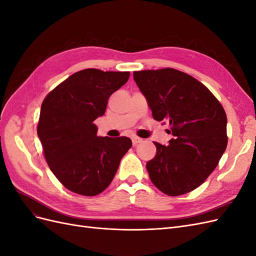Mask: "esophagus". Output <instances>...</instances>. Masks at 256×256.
Instances as JSON below:
<instances>
[{
	"label": "esophagus",
	"instance_id": "34e87169",
	"mask_svg": "<svg viewBox=\"0 0 256 256\" xmlns=\"http://www.w3.org/2000/svg\"><path fill=\"white\" fill-rule=\"evenodd\" d=\"M131 140H132L134 145H136V144H138V143H142V142H143V138H138V136H132V138H131Z\"/></svg>",
	"mask_w": 256,
	"mask_h": 256
}]
</instances>
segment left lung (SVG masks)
I'll use <instances>...</instances> for the list:
<instances>
[{"label":"left lung","mask_w":256,"mask_h":256,"mask_svg":"<svg viewBox=\"0 0 256 256\" xmlns=\"http://www.w3.org/2000/svg\"><path fill=\"white\" fill-rule=\"evenodd\" d=\"M152 118L168 122L173 138L157 142L154 158L146 164L152 182L177 196L200 187L218 166L228 146L226 114L203 83L174 68L134 72Z\"/></svg>","instance_id":"left-lung-1"}]
</instances>
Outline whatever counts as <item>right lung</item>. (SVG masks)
I'll return each mask as SVG.
<instances>
[{
    "mask_svg": "<svg viewBox=\"0 0 256 256\" xmlns=\"http://www.w3.org/2000/svg\"><path fill=\"white\" fill-rule=\"evenodd\" d=\"M129 76V72L83 69L44 99L37 134L50 170L68 190L85 196L102 193L132 146L127 136H97L94 124Z\"/></svg>",
    "mask_w": 256,
    "mask_h": 256,
    "instance_id": "obj_1",
    "label": "right lung"
}]
</instances>
